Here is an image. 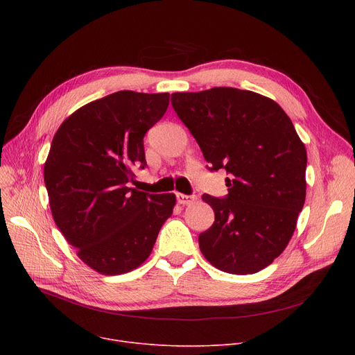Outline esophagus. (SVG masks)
Wrapping results in <instances>:
<instances>
[{
    "mask_svg": "<svg viewBox=\"0 0 355 355\" xmlns=\"http://www.w3.org/2000/svg\"><path fill=\"white\" fill-rule=\"evenodd\" d=\"M194 200H196L194 196H187V194H181V193L177 194V201L180 204H182V206H185V204H191Z\"/></svg>",
    "mask_w": 355,
    "mask_h": 355,
    "instance_id": "esophagus-1",
    "label": "esophagus"
}]
</instances>
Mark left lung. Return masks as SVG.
I'll return each instance as SVG.
<instances>
[{
	"instance_id": "left-lung-1",
	"label": "left lung",
	"mask_w": 355,
	"mask_h": 355,
	"mask_svg": "<svg viewBox=\"0 0 355 355\" xmlns=\"http://www.w3.org/2000/svg\"><path fill=\"white\" fill-rule=\"evenodd\" d=\"M171 103L210 170L230 174L226 198L202 196L216 216L198 236L202 256L233 275L265 269L286 249L306 196V149L292 121L270 98L236 87L177 92Z\"/></svg>"
}]
</instances>
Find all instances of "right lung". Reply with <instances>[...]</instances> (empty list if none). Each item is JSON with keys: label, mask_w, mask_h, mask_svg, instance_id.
Instances as JSON below:
<instances>
[{"label": "right lung", "mask_w": 355, "mask_h": 355, "mask_svg": "<svg viewBox=\"0 0 355 355\" xmlns=\"http://www.w3.org/2000/svg\"><path fill=\"white\" fill-rule=\"evenodd\" d=\"M170 93L121 90L64 119L44 162L55 226L79 259L102 275H122L151 254L175 194H148L128 182L146 166L144 137L166 112Z\"/></svg>", "instance_id": "obj_1"}]
</instances>
